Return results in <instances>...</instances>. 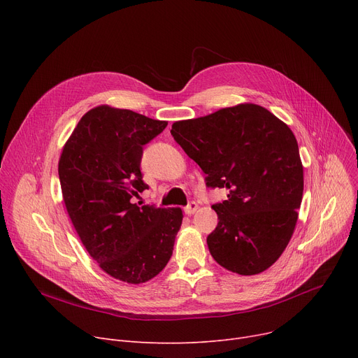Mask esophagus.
Masks as SVG:
<instances>
[{"label":"esophagus","instance_id":"1","mask_svg":"<svg viewBox=\"0 0 358 358\" xmlns=\"http://www.w3.org/2000/svg\"><path fill=\"white\" fill-rule=\"evenodd\" d=\"M199 209V204L196 203V201H192V203H189V204H187L185 206V209H184V212L187 213V215H189V216H192L196 210Z\"/></svg>","mask_w":358,"mask_h":358}]
</instances>
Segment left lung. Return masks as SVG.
<instances>
[{
  "label": "left lung",
  "mask_w": 358,
  "mask_h": 358,
  "mask_svg": "<svg viewBox=\"0 0 358 358\" xmlns=\"http://www.w3.org/2000/svg\"><path fill=\"white\" fill-rule=\"evenodd\" d=\"M174 141L206 174L210 189H228L213 204L217 227L208 247L217 264L259 274L283 254L303 196V166L290 127L267 108L245 103L176 122Z\"/></svg>",
  "instance_id": "left-lung-1"
}]
</instances>
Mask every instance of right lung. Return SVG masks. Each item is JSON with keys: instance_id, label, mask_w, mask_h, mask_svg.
<instances>
[{"instance_id": "right-lung-1", "label": "right lung", "mask_w": 358, "mask_h": 358, "mask_svg": "<svg viewBox=\"0 0 358 358\" xmlns=\"http://www.w3.org/2000/svg\"><path fill=\"white\" fill-rule=\"evenodd\" d=\"M168 122L110 106L81 117L59 159L68 215L88 254L108 275L141 285L159 274L173 255L182 222L180 208L136 206L143 145Z\"/></svg>"}]
</instances>
